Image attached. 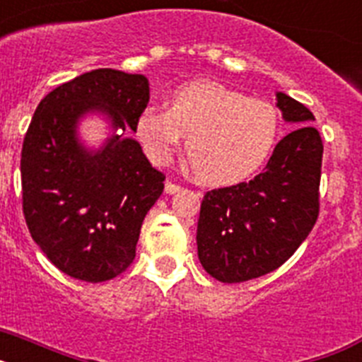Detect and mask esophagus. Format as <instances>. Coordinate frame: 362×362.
<instances>
[{"instance_id":"1","label":"esophagus","mask_w":362,"mask_h":362,"mask_svg":"<svg viewBox=\"0 0 362 362\" xmlns=\"http://www.w3.org/2000/svg\"><path fill=\"white\" fill-rule=\"evenodd\" d=\"M183 190V187L177 183H174V181H166L165 183V192L166 194H177V192Z\"/></svg>"}]
</instances>
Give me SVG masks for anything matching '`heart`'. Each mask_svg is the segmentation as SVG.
Instances as JSON below:
<instances>
[{
    "label": "heart",
    "instance_id": "obj_1",
    "mask_svg": "<svg viewBox=\"0 0 362 362\" xmlns=\"http://www.w3.org/2000/svg\"><path fill=\"white\" fill-rule=\"evenodd\" d=\"M136 136L148 159L165 165L187 137V161L209 187L254 177L270 159L283 117L267 99L214 81L187 83L168 94L166 108L150 105L137 116Z\"/></svg>",
    "mask_w": 362,
    "mask_h": 362
}]
</instances>
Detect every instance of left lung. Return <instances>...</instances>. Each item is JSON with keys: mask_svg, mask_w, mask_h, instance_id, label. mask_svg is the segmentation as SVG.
I'll return each instance as SVG.
<instances>
[{"mask_svg": "<svg viewBox=\"0 0 362 362\" xmlns=\"http://www.w3.org/2000/svg\"><path fill=\"white\" fill-rule=\"evenodd\" d=\"M277 107L299 124L277 143L264 170L248 183L204 194L197 255L221 283H243L277 270L308 238L319 217L322 141L312 112L279 92Z\"/></svg>", "mask_w": 362, "mask_h": 362, "instance_id": "obj_1", "label": "left lung"}]
</instances>
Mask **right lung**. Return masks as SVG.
<instances>
[{
	"label": "right lung",
	"mask_w": 362,
	"mask_h": 362,
	"mask_svg": "<svg viewBox=\"0 0 362 362\" xmlns=\"http://www.w3.org/2000/svg\"><path fill=\"white\" fill-rule=\"evenodd\" d=\"M150 99L141 74L98 69L41 99L23 139L21 194L28 232L66 276L103 283L136 257L146 212L165 188L139 143L124 139ZM88 110L107 111L118 136L86 153L75 123Z\"/></svg>",
	"instance_id": "obj_1"
}]
</instances>
